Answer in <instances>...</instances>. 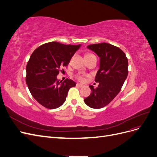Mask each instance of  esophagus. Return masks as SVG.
Here are the masks:
<instances>
[{"label":"esophagus","instance_id":"1","mask_svg":"<svg viewBox=\"0 0 157 157\" xmlns=\"http://www.w3.org/2000/svg\"><path fill=\"white\" fill-rule=\"evenodd\" d=\"M76 86H77V87H79V88H82V87L83 86V85H82V84H80L77 83V84H76Z\"/></svg>","mask_w":157,"mask_h":157}]
</instances>
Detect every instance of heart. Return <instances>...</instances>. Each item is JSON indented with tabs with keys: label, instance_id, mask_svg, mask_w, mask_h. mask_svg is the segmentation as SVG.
<instances>
[{
	"label": "heart",
	"instance_id": "b5f03b06",
	"mask_svg": "<svg viewBox=\"0 0 157 157\" xmlns=\"http://www.w3.org/2000/svg\"><path fill=\"white\" fill-rule=\"evenodd\" d=\"M91 56H93V54L87 53V54H86V55H85V58H88V57H90ZM75 77L76 78V79H77L78 81L84 82L85 80V78H86V76L83 75H80V74H77V75H75Z\"/></svg>",
	"mask_w": 157,
	"mask_h": 157
}]
</instances>
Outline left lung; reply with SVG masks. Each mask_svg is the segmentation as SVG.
Here are the masks:
<instances>
[{"mask_svg":"<svg viewBox=\"0 0 157 157\" xmlns=\"http://www.w3.org/2000/svg\"><path fill=\"white\" fill-rule=\"evenodd\" d=\"M99 58V69L95 78L99 82L94 88L90 86L92 93L84 101L90 107L101 109L107 105L120 92L127 78L128 61L124 52L118 47L109 43L88 45Z\"/></svg>","mask_w":157,"mask_h":157,"instance_id":"obj_1","label":"left lung"}]
</instances>
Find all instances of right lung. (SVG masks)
Returning <instances> with one entry per match:
<instances>
[{
	"label": "right lung",
	"mask_w": 157,
	"mask_h": 157,
	"mask_svg": "<svg viewBox=\"0 0 157 157\" xmlns=\"http://www.w3.org/2000/svg\"><path fill=\"white\" fill-rule=\"evenodd\" d=\"M80 46L51 42L32 53L26 66L25 80L32 96L41 105L50 109L60 107L69 89L76 86L71 79L63 82L57 80V75L61 68L68 65Z\"/></svg>",
	"instance_id": "obj_1"
}]
</instances>
